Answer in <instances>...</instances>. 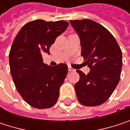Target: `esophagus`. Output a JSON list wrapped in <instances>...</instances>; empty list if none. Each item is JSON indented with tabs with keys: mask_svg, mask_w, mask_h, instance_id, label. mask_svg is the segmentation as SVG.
<instances>
[{
	"mask_svg": "<svg viewBox=\"0 0 130 130\" xmlns=\"http://www.w3.org/2000/svg\"><path fill=\"white\" fill-rule=\"evenodd\" d=\"M74 71V68H71V67H70V66L68 67V71Z\"/></svg>",
	"mask_w": 130,
	"mask_h": 130,
	"instance_id": "1",
	"label": "esophagus"
}]
</instances>
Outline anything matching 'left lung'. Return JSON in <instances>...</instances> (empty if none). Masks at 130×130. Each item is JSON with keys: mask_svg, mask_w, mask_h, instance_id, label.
I'll return each instance as SVG.
<instances>
[{"mask_svg": "<svg viewBox=\"0 0 130 130\" xmlns=\"http://www.w3.org/2000/svg\"><path fill=\"white\" fill-rule=\"evenodd\" d=\"M78 35L81 56L90 71L77 72L80 80L74 88L79 102L86 106H98L111 95L120 77L122 52L114 36L102 25L90 20H71Z\"/></svg>", "mask_w": 130, "mask_h": 130, "instance_id": "left-lung-1", "label": "left lung"}]
</instances>
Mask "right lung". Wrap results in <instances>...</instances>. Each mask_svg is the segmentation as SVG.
<instances>
[{"label": "right lung", "instance_id": "obj_1", "mask_svg": "<svg viewBox=\"0 0 130 130\" xmlns=\"http://www.w3.org/2000/svg\"><path fill=\"white\" fill-rule=\"evenodd\" d=\"M68 26L63 20L37 19L25 24L13 40L9 55L13 82L22 99L34 108H48L57 102L68 65L48 66L42 54H50V47Z\"/></svg>", "mask_w": 130, "mask_h": 130}]
</instances>
